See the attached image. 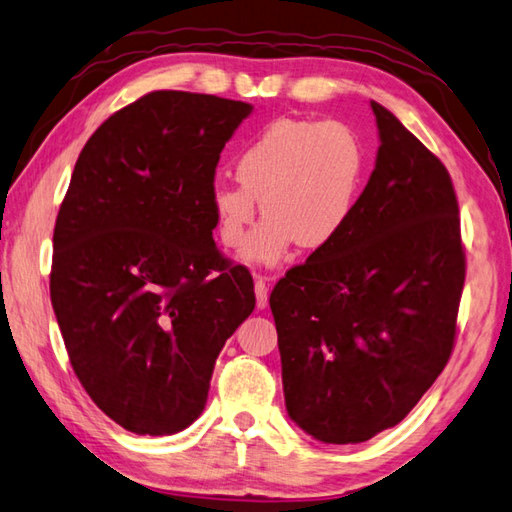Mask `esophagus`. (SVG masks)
<instances>
[{"mask_svg":"<svg viewBox=\"0 0 512 512\" xmlns=\"http://www.w3.org/2000/svg\"><path fill=\"white\" fill-rule=\"evenodd\" d=\"M255 297H257V308L264 310L266 303H268V284H266V277L255 275Z\"/></svg>","mask_w":512,"mask_h":512,"instance_id":"1","label":"esophagus"}]
</instances>
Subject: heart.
Wrapping results in <instances>:
<instances>
[{
  "instance_id": "obj_1",
  "label": "heart",
  "mask_w": 512,
  "mask_h": 512,
  "mask_svg": "<svg viewBox=\"0 0 512 512\" xmlns=\"http://www.w3.org/2000/svg\"><path fill=\"white\" fill-rule=\"evenodd\" d=\"M363 162V147L345 123L277 118L239 151L237 182L213 184L217 237L226 248L242 246L259 198L268 217L250 239L248 259L273 266L297 242L332 244L352 217Z\"/></svg>"
}]
</instances>
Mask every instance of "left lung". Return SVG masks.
<instances>
[{"mask_svg": "<svg viewBox=\"0 0 512 512\" xmlns=\"http://www.w3.org/2000/svg\"><path fill=\"white\" fill-rule=\"evenodd\" d=\"M372 110L380 147L350 222L270 292L288 416L328 444L396 427L436 383L466 275L447 167Z\"/></svg>", "mask_w": 512, "mask_h": 512, "instance_id": "8db88e82", "label": "left lung"}]
</instances>
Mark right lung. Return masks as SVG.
Listing matches in <instances>:
<instances>
[{"instance_id":"add662e5","label":"right lung","mask_w":512,"mask_h":512,"mask_svg":"<svg viewBox=\"0 0 512 512\" xmlns=\"http://www.w3.org/2000/svg\"><path fill=\"white\" fill-rule=\"evenodd\" d=\"M253 105L158 90L85 143L54 224L50 299L83 389L123 429L200 416L215 358L255 310L246 266L213 242L211 189Z\"/></svg>"}]
</instances>
